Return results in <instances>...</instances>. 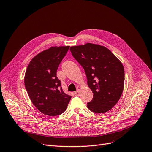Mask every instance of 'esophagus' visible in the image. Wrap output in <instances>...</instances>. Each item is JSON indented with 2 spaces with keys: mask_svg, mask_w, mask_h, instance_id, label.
<instances>
[{
  "mask_svg": "<svg viewBox=\"0 0 152 152\" xmlns=\"http://www.w3.org/2000/svg\"><path fill=\"white\" fill-rule=\"evenodd\" d=\"M75 95H77V96H78L79 95H80V90H77L75 92Z\"/></svg>",
  "mask_w": 152,
  "mask_h": 152,
  "instance_id": "esophagus-1",
  "label": "esophagus"
}]
</instances>
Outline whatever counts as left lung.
I'll return each instance as SVG.
<instances>
[{"label":"left lung","mask_w":152,"mask_h":152,"mask_svg":"<svg viewBox=\"0 0 152 152\" xmlns=\"http://www.w3.org/2000/svg\"><path fill=\"white\" fill-rule=\"evenodd\" d=\"M70 52L83 68L93 98L88 109L103 113L114 106L120 99L124 85V69L122 62L103 46L86 43L72 46Z\"/></svg>","instance_id":"left-lung-1"}]
</instances>
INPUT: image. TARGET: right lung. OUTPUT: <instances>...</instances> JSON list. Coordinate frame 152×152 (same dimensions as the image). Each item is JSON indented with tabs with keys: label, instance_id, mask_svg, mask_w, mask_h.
I'll list each match as a JSON object with an SVG mask.
<instances>
[{
	"label": "right lung",
	"instance_id": "1",
	"mask_svg": "<svg viewBox=\"0 0 152 152\" xmlns=\"http://www.w3.org/2000/svg\"><path fill=\"white\" fill-rule=\"evenodd\" d=\"M69 46H53L35 56L25 75V86L33 105L47 115L56 116L66 111L71 96L65 93L56 76L57 70Z\"/></svg>",
	"mask_w": 152,
	"mask_h": 152
}]
</instances>
